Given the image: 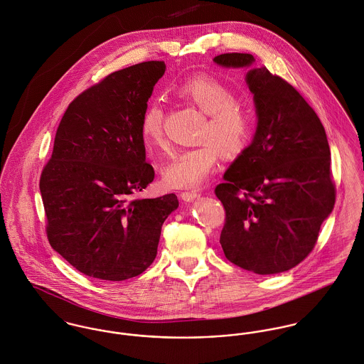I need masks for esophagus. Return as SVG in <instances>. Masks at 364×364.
Here are the masks:
<instances>
[{
  "instance_id": "1",
  "label": "esophagus",
  "mask_w": 364,
  "mask_h": 364,
  "mask_svg": "<svg viewBox=\"0 0 364 364\" xmlns=\"http://www.w3.org/2000/svg\"><path fill=\"white\" fill-rule=\"evenodd\" d=\"M200 193H197V191H184V193H181L180 194V197H181V200L186 202H191L194 201V200H197V198H200Z\"/></svg>"
}]
</instances>
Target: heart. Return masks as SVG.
I'll list each match as a JSON object with an SVG mask.
<instances>
[{"instance_id":"heart-1","label":"heart","mask_w":364,"mask_h":364,"mask_svg":"<svg viewBox=\"0 0 364 364\" xmlns=\"http://www.w3.org/2000/svg\"><path fill=\"white\" fill-rule=\"evenodd\" d=\"M177 96L194 105L205 114L196 148L174 156L163 170V180L170 188H194L216 168L222 151L226 156H239L254 134L251 112L237 102V95L226 82L212 75H196L181 82ZM144 144L148 148H166L164 112L159 102L149 103L139 122Z\"/></svg>"}]
</instances>
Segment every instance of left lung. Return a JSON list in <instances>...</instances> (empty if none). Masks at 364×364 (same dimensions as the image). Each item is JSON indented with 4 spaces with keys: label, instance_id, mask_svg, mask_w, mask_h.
I'll return each instance as SVG.
<instances>
[{
    "label": "left lung",
    "instance_id": "left-lung-1",
    "mask_svg": "<svg viewBox=\"0 0 364 364\" xmlns=\"http://www.w3.org/2000/svg\"><path fill=\"white\" fill-rule=\"evenodd\" d=\"M213 61L242 68L254 57L226 53ZM245 81L258 124L251 145L215 188L226 213L220 245L235 265L272 275L313 251L336 193L326 134L311 106L267 67L250 70Z\"/></svg>",
    "mask_w": 364,
    "mask_h": 364
}]
</instances>
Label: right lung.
Here are the masks:
<instances>
[{"label":"right lung","mask_w":364,"mask_h":364,"mask_svg":"<svg viewBox=\"0 0 364 364\" xmlns=\"http://www.w3.org/2000/svg\"><path fill=\"white\" fill-rule=\"evenodd\" d=\"M163 61L112 73L65 110L43 167L41 193L50 245L75 269L102 281H125L155 259L174 194L134 198L154 181L139 129Z\"/></svg>","instance_id":"obj_1"}]
</instances>
